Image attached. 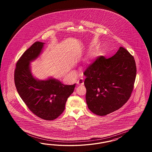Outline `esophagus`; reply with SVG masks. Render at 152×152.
Here are the masks:
<instances>
[{"label":"esophagus","mask_w":152,"mask_h":152,"mask_svg":"<svg viewBox=\"0 0 152 152\" xmlns=\"http://www.w3.org/2000/svg\"><path fill=\"white\" fill-rule=\"evenodd\" d=\"M77 84L78 85H83V78L78 79V81H77Z\"/></svg>","instance_id":"34e87169"}]
</instances>
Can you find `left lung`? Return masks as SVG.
Segmentation results:
<instances>
[{"instance_id":"left-lung-1","label":"left lung","mask_w":152,"mask_h":152,"mask_svg":"<svg viewBox=\"0 0 152 152\" xmlns=\"http://www.w3.org/2000/svg\"><path fill=\"white\" fill-rule=\"evenodd\" d=\"M136 74L133 56L122 47L109 58L99 57L83 73L88 109L105 116L121 107L133 91Z\"/></svg>"}]
</instances>
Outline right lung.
Returning a JSON list of instances; mask_svg holds the SVG:
<instances>
[{
    "mask_svg": "<svg viewBox=\"0 0 152 152\" xmlns=\"http://www.w3.org/2000/svg\"><path fill=\"white\" fill-rule=\"evenodd\" d=\"M44 44L36 42L24 52L16 64L14 82L19 96L34 114L53 120L64 111L76 84L64 85L52 77L40 80L33 76L30 64L41 54Z\"/></svg>",
    "mask_w": 152,
    "mask_h": 152,
    "instance_id": "add662e5",
    "label": "right lung"
}]
</instances>
